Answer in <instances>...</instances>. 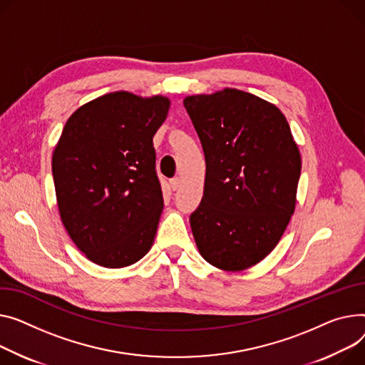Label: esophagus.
<instances>
[{"label": "esophagus", "mask_w": 365, "mask_h": 365, "mask_svg": "<svg viewBox=\"0 0 365 365\" xmlns=\"http://www.w3.org/2000/svg\"><path fill=\"white\" fill-rule=\"evenodd\" d=\"M180 178H173L172 180H170V186H172V189L173 190H176V189H179V186H180Z\"/></svg>", "instance_id": "obj_1"}]
</instances>
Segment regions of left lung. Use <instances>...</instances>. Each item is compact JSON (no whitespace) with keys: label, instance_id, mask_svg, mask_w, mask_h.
<instances>
[{"label":"left lung","instance_id":"left-lung-1","mask_svg":"<svg viewBox=\"0 0 365 365\" xmlns=\"http://www.w3.org/2000/svg\"><path fill=\"white\" fill-rule=\"evenodd\" d=\"M183 106L205 155L204 197L189 217L211 265L245 270L269 255L295 210L301 155L282 111L225 89L186 96Z\"/></svg>","mask_w":365,"mask_h":365}]
</instances>
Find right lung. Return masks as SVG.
<instances>
[{"instance_id":"add662e5","label":"right lung","mask_w":365,"mask_h":365,"mask_svg":"<svg viewBox=\"0 0 365 365\" xmlns=\"http://www.w3.org/2000/svg\"><path fill=\"white\" fill-rule=\"evenodd\" d=\"M170 101L129 92L100 96L70 115L53 155L61 222L95 264L118 269L153 247L163 192L153 138Z\"/></svg>"}]
</instances>
